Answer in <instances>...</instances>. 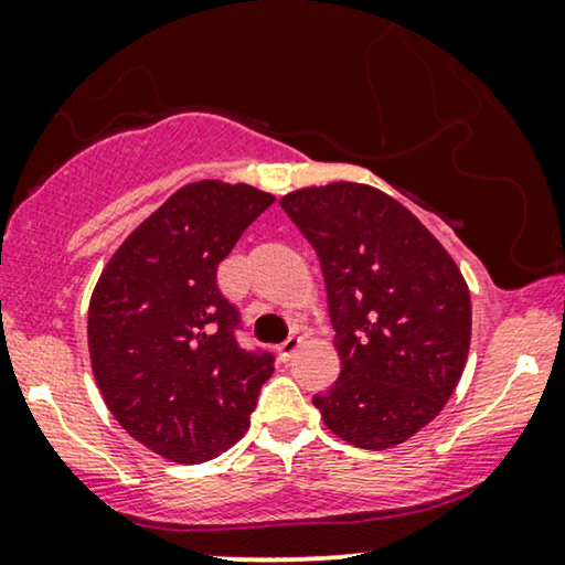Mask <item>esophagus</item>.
<instances>
[{"label": "esophagus", "instance_id": "1", "mask_svg": "<svg viewBox=\"0 0 565 565\" xmlns=\"http://www.w3.org/2000/svg\"><path fill=\"white\" fill-rule=\"evenodd\" d=\"M300 342H303V339H300L298 334H290L288 339H285V342H282L280 347H277V354H280V360H290L292 354L298 352Z\"/></svg>", "mask_w": 565, "mask_h": 565}]
</instances>
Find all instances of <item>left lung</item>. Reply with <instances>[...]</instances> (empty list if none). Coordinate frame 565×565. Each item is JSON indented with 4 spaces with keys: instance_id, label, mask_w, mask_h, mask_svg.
I'll return each instance as SVG.
<instances>
[{
    "instance_id": "8db88e82",
    "label": "left lung",
    "mask_w": 565,
    "mask_h": 565,
    "mask_svg": "<svg viewBox=\"0 0 565 565\" xmlns=\"http://www.w3.org/2000/svg\"><path fill=\"white\" fill-rule=\"evenodd\" d=\"M321 262L337 383L327 427L362 450L401 445L443 412L470 347V292L445 246L385 192L354 182L280 200Z\"/></svg>"
}]
</instances>
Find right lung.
<instances>
[{"label":"right lung","mask_w":565,"mask_h":565,"mask_svg":"<svg viewBox=\"0 0 565 565\" xmlns=\"http://www.w3.org/2000/svg\"><path fill=\"white\" fill-rule=\"evenodd\" d=\"M273 203L249 184L192 182L126 238L92 292L99 393L120 427L161 458L203 462L228 450L273 375V352L238 344L242 316L215 282Z\"/></svg>","instance_id":"1"}]
</instances>
